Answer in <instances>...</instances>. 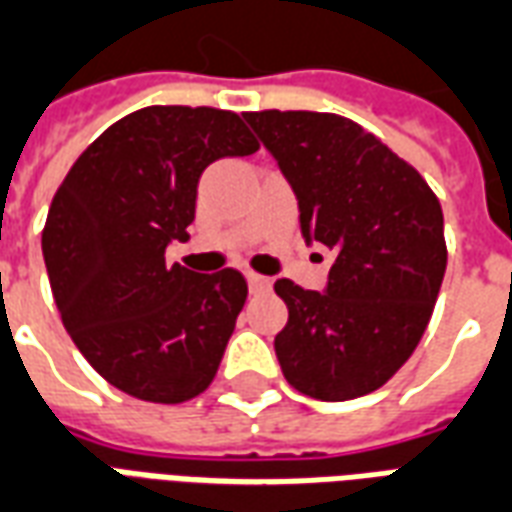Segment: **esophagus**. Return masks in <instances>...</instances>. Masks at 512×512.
<instances>
[{"label": "esophagus", "instance_id": "34e87169", "mask_svg": "<svg viewBox=\"0 0 512 512\" xmlns=\"http://www.w3.org/2000/svg\"><path fill=\"white\" fill-rule=\"evenodd\" d=\"M246 282H249V290H252V293H268V290H271V279L268 277H260V274H252V271H249V274H246Z\"/></svg>", "mask_w": 512, "mask_h": 512}]
</instances>
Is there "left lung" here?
<instances>
[{
	"label": "left lung",
	"mask_w": 512,
	"mask_h": 512,
	"mask_svg": "<svg viewBox=\"0 0 512 512\" xmlns=\"http://www.w3.org/2000/svg\"><path fill=\"white\" fill-rule=\"evenodd\" d=\"M299 200L301 235L329 246L323 293L277 279L288 323L274 337L293 389L354 400L395 376L428 329L447 246L441 205L417 169L326 112H244Z\"/></svg>",
	"instance_id": "1"
}]
</instances>
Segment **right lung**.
<instances>
[{"instance_id": "right-lung-1", "label": "right lung", "mask_w": 512, "mask_h": 512, "mask_svg": "<svg viewBox=\"0 0 512 512\" xmlns=\"http://www.w3.org/2000/svg\"><path fill=\"white\" fill-rule=\"evenodd\" d=\"M257 147L235 112L147 106L106 128L54 194L43 227L51 293L76 348L120 392L183 403L211 386L246 279L164 255L189 238L205 167Z\"/></svg>"}]
</instances>
